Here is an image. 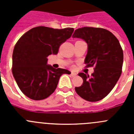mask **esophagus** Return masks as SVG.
I'll list each match as a JSON object with an SVG mask.
<instances>
[{"instance_id": "obj_1", "label": "esophagus", "mask_w": 134, "mask_h": 134, "mask_svg": "<svg viewBox=\"0 0 134 134\" xmlns=\"http://www.w3.org/2000/svg\"><path fill=\"white\" fill-rule=\"evenodd\" d=\"M71 76H72V77H74V76H76L77 75V74H76V73H74V72H72V73H71Z\"/></svg>"}]
</instances>
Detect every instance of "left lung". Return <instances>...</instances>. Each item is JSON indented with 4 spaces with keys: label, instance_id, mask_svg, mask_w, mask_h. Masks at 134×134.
Listing matches in <instances>:
<instances>
[{
    "label": "left lung",
    "instance_id": "obj_1",
    "mask_svg": "<svg viewBox=\"0 0 134 134\" xmlns=\"http://www.w3.org/2000/svg\"><path fill=\"white\" fill-rule=\"evenodd\" d=\"M72 38L86 42V67H94V70L90 76L83 72L78 74L83 84L76 87V92L87 101L102 100L115 86L122 71L124 54L119 40L109 30L94 27L76 29Z\"/></svg>",
    "mask_w": 134,
    "mask_h": 134
}]
</instances>
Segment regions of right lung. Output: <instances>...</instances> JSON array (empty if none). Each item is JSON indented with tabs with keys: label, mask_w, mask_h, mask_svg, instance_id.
Masks as SVG:
<instances>
[{
	"label": "right lung",
	"mask_w": 134,
	"mask_h": 134,
	"mask_svg": "<svg viewBox=\"0 0 134 134\" xmlns=\"http://www.w3.org/2000/svg\"><path fill=\"white\" fill-rule=\"evenodd\" d=\"M73 32V28L54 29L40 26L24 33L17 41L12 72L24 95L34 100H44L55 91L61 76L70 73L47 65V57L57 54L60 45Z\"/></svg>",
	"instance_id": "right-lung-1"
}]
</instances>
